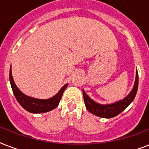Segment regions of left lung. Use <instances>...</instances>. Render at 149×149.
<instances>
[{"label":"left lung","mask_w":149,"mask_h":149,"mask_svg":"<svg viewBox=\"0 0 149 149\" xmlns=\"http://www.w3.org/2000/svg\"><path fill=\"white\" fill-rule=\"evenodd\" d=\"M138 86H139V75L137 72L134 88L132 89V92L122 100H120V101L112 104H106V105L99 104L92 100L88 96L86 95V93L84 92V91H83L84 103H85L86 109L94 115L104 118H113L121 113L133 101V100L134 99L135 95H136Z\"/></svg>","instance_id":"obj_1"}]
</instances>
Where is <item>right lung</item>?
<instances>
[{
  "label": "right lung",
  "instance_id": "add662e5",
  "mask_svg": "<svg viewBox=\"0 0 149 149\" xmlns=\"http://www.w3.org/2000/svg\"><path fill=\"white\" fill-rule=\"evenodd\" d=\"M9 78H10V86L12 88L13 93L15 94V97L17 102L27 111L34 113H45V112H48V111H50L56 108V107L58 105V103L62 98L63 92L68 86V84H65V86H63L60 91H58V93L56 95H55L53 97L50 98V99H36V98L24 95V93H22L19 91V89L17 88V86L15 85V82H14L10 70Z\"/></svg>",
  "mask_w": 149,
  "mask_h": 149
}]
</instances>
